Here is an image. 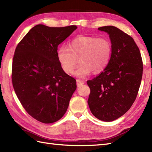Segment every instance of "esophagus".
<instances>
[{
  "instance_id": "1",
  "label": "esophagus",
  "mask_w": 152,
  "mask_h": 152,
  "mask_svg": "<svg viewBox=\"0 0 152 152\" xmlns=\"http://www.w3.org/2000/svg\"><path fill=\"white\" fill-rule=\"evenodd\" d=\"M76 83H77V86H80L83 85V83H84V82L82 80H80V79H77L76 80Z\"/></svg>"
}]
</instances>
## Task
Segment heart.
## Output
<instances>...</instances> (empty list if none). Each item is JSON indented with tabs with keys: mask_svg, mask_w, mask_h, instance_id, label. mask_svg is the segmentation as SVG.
Returning <instances> with one entry per match:
<instances>
[{
	"mask_svg": "<svg viewBox=\"0 0 152 152\" xmlns=\"http://www.w3.org/2000/svg\"><path fill=\"white\" fill-rule=\"evenodd\" d=\"M112 46L110 40L104 37L83 36L75 38L68 48L61 46L57 51V58L61 69L68 74L75 72L78 77H86L91 72H102L110 61Z\"/></svg>",
	"mask_w": 152,
	"mask_h": 152,
	"instance_id": "b5f03b06",
	"label": "heart"
}]
</instances>
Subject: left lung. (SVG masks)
Segmentation results:
<instances>
[{"mask_svg":"<svg viewBox=\"0 0 152 152\" xmlns=\"http://www.w3.org/2000/svg\"><path fill=\"white\" fill-rule=\"evenodd\" d=\"M110 38L112 52L106 69L88 80V104L93 115L104 121L121 117L133 105L139 89L143 63L133 38L114 26L99 27Z\"/></svg>","mask_w":152,"mask_h":152,"instance_id":"8db88e82","label":"left lung"}]
</instances>
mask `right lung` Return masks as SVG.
<instances>
[{
	"label": "right lung",
	"mask_w": 152,
	"mask_h": 152,
	"mask_svg": "<svg viewBox=\"0 0 152 152\" xmlns=\"http://www.w3.org/2000/svg\"><path fill=\"white\" fill-rule=\"evenodd\" d=\"M76 28L37 25L15 48L12 69L15 94L28 114L43 124L63 117L76 89V80L64 72L57 58L59 44Z\"/></svg>",
	"instance_id": "add662e5"
}]
</instances>
